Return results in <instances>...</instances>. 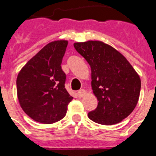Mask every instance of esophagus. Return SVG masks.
Wrapping results in <instances>:
<instances>
[{
    "instance_id": "34e87169",
    "label": "esophagus",
    "mask_w": 156,
    "mask_h": 156,
    "mask_svg": "<svg viewBox=\"0 0 156 156\" xmlns=\"http://www.w3.org/2000/svg\"><path fill=\"white\" fill-rule=\"evenodd\" d=\"M86 94H87V93H86V91H85L84 89L79 90V91L78 92V95L79 98H83V97H84Z\"/></svg>"
}]
</instances>
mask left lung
I'll list each match as a JSON object with an SVG mask.
<instances>
[{
	"label": "left lung",
	"instance_id": "left-lung-1",
	"mask_svg": "<svg viewBox=\"0 0 156 156\" xmlns=\"http://www.w3.org/2000/svg\"><path fill=\"white\" fill-rule=\"evenodd\" d=\"M91 67L92 89L98 104L88 112L93 122L101 125L121 122L133 112L139 100V74L123 55L99 40L73 44Z\"/></svg>",
	"mask_w": 156,
	"mask_h": 156
}]
</instances>
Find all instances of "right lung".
Segmentation results:
<instances>
[{
    "mask_svg": "<svg viewBox=\"0 0 156 156\" xmlns=\"http://www.w3.org/2000/svg\"><path fill=\"white\" fill-rule=\"evenodd\" d=\"M67 45V40L49 43L18 73L20 105L35 122L52 124L60 121L73 100L64 86L66 75L61 68Z\"/></svg>",
    "mask_w": 156,
    "mask_h": 156,
    "instance_id": "add662e5",
    "label": "right lung"
}]
</instances>
